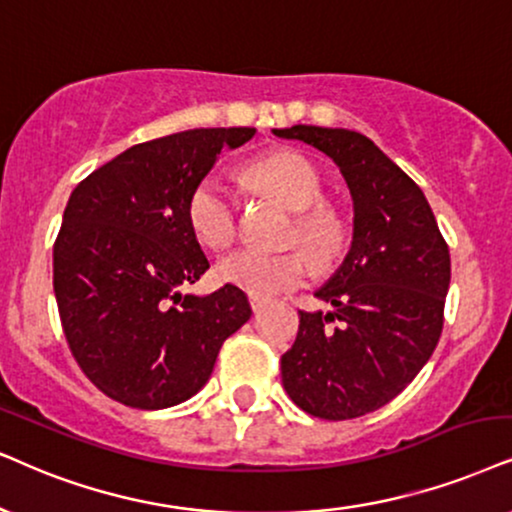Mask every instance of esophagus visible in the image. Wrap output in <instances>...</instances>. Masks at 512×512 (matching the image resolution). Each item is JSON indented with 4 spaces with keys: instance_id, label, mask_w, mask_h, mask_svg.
<instances>
[{
    "instance_id": "obj_1",
    "label": "esophagus",
    "mask_w": 512,
    "mask_h": 512,
    "mask_svg": "<svg viewBox=\"0 0 512 512\" xmlns=\"http://www.w3.org/2000/svg\"><path fill=\"white\" fill-rule=\"evenodd\" d=\"M250 307H252V312H262L264 307H267V300H262V297H255V295H250Z\"/></svg>"
}]
</instances>
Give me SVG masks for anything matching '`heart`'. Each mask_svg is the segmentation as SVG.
Instances as JSON below:
<instances>
[{
  "mask_svg": "<svg viewBox=\"0 0 512 512\" xmlns=\"http://www.w3.org/2000/svg\"><path fill=\"white\" fill-rule=\"evenodd\" d=\"M245 177L262 193L297 210L290 243H300L316 264H328L338 255L345 224L333 205L323 198V181L307 158L293 151H276L252 160ZM191 231L205 248L224 250L238 234V200L222 174L210 172L193 186L186 203ZM312 264L300 250L264 255L255 250H236L217 262L215 274L226 286L255 297H274L302 286Z\"/></svg>",
  "mask_w": 512,
  "mask_h": 512,
  "instance_id": "b5f03b06",
  "label": "heart"
}]
</instances>
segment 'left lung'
I'll return each mask as SVG.
<instances>
[{"mask_svg": "<svg viewBox=\"0 0 512 512\" xmlns=\"http://www.w3.org/2000/svg\"><path fill=\"white\" fill-rule=\"evenodd\" d=\"M274 134L326 153L354 203L352 248L316 290L333 312H300V331L281 357L283 387L316 418L366 416L397 397L435 352L449 245L416 181L364 134L314 125Z\"/></svg>", "mask_w": 512, "mask_h": 512, "instance_id": "1", "label": "left lung"}]
</instances>
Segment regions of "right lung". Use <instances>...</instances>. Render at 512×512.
<instances>
[{"label": "right lung", "mask_w": 512, "mask_h": 512, "mask_svg": "<svg viewBox=\"0 0 512 512\" xmlns=\"http://www.w3.org/2000/svg\"><path fill=\"white\" fill-rule=\"evenodd\" d=\"M252 127L186 129L127 148L70 193L54 243V293L73 357L103 394L167 409L208 383L250 319L243 290L181 295L210 269L186 217L193 186Z\"/></svg>", "instance_id": "add662e5"}]
</instances>
